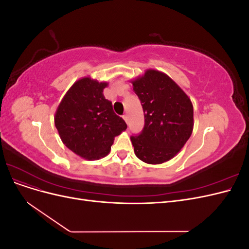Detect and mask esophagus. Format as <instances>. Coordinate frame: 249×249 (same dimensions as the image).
Listing matches in <instances>:
<instances>
[{"label":"esophagus","instance_id":"esophagus-1","mask_svg":"<svg viewBox=\"0 0 249 249\" xmlns=\"http://www.w3.org/2000/svg\"><path fill=\"white\" fill-rule=\"evenodd\" d=\"M123 118H124V122L127 124V120H129V119H127V115H124V116H123Z\"/></svg>","mask_w":249,"mask_h":249}]
</instances>
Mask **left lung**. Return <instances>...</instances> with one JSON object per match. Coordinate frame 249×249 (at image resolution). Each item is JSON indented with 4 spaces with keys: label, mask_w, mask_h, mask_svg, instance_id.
Here are the masks:
<instances>
[{
    "label": "left lung",
    "mask_w": 249,
    "mask_h": 249,
    "mask_svg": "<svg viewBox=\"0 0 249 249\" xmlns=\"http://www.w3.org/2000/svg\"><path fill=\"white\" fill-rule=\"evenodd\" d=\"M144 112V127L131 141L135 155L147 164L175 158L193 131V105L184 90L166 73L146 70L131 81Z\"/></svg>",
    "instance_id": "8db88e82"
}]
</instances>
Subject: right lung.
Masks as SVG:
<instances>
[{"mask_svg": "<svg viewBox=\"0 0 249 249\" xmlns=\"http://www.w3.org/2000/svg\"><path fill=\"white\" fill-rule=\"evenodd\" d=\"M107 82L90 77L76 81L67 90L55 113V125L63 144L83 159L106 157L114 138L126 130L124 120L105 99Z\"/></svg>", "mask_w": 249, "mask_h": 249, "instance_id": "add662e5", "label": "right lung"}]
</instances>
